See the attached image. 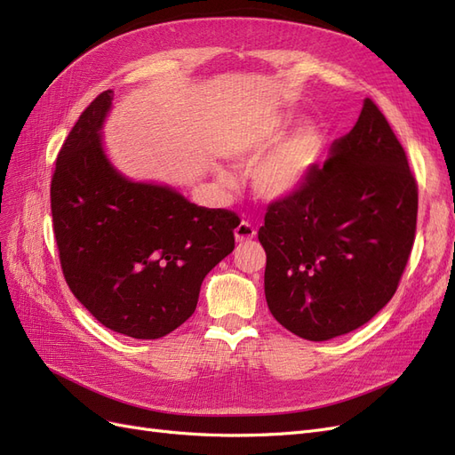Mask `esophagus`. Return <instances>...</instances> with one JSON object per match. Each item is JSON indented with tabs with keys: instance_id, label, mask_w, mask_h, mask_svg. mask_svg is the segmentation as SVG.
Here are the masks:
<instances>
[{
	"instance_id": "1",
	"label": "esophagus",
	"mask_w": 455,
	"mask_h": 455,
	"mask_svg": "<svg viewBox=\"0 0 455 455\" xmlns=\"http://www.w3.org/2000/svg\"><path fill=\"white\" fill-rule=\"evenodd\" d=\"M235 236L238 242H248L255 236V228L248 223V220H242V223L235 228Z\"/></svg>"
}]
</instances>
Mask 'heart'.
<instances>
[{"label":"heart","mask_w":455,"mask_h":455,"mask_svg":"<svg viewBox=\"0 0 455 455\" xmlns=\"http://www.w3.org/2000/svg\"><path fill=\"white\" fill-rule=\"evenodd\" d=\"M281 128L276 124L269 128H261L258 132L238 140V142L228 149L230 157L238 161L240 165H251L265 155L266 157L255 169V184L265 196H286L299 188V184L306 180L309 169L315 163L321 138L319 132L311 124L298 128V131L283 140L273 151H269L278 140H281ZM219 180L225 186L235 184L232 174L220 171Z\"/></svg>","instance_id":"heart-1"}]
</instances>
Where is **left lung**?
Listing matches in <instances>:
<instances>
[{
	"instance_id": "1",
	"label": "left lung",
	"mask_w": 455,
	"mask_h": 455,
	"mask_svg": "<svg viewBox=\"0 0 455 455\" xmlns=\"http://www.w3.org/2000/svg\"><path fill=\"white\" fill-rule=\"evenodd\" d=\"M415 228V177L387 116L367 98L324 165L267 207L258 238L273 317L313 342L355 331L398 290Z\"/></svg>"
}]
</instances>
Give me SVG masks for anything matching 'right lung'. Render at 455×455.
<instances>
[{"mask_svg":"<svg viewBox=\"0 0 455 455\" xmlns=\"http://www.w3.org/2000/svg\"><path fill=\"white\" fill-rule=\"evenodd\" d=\"M106 90L78 116L52 177L53 235L65 281L103 327L161 339L192 317L205 275L235 250L236 213L132 182L103 154Z\"/></svg>","mask_w":455,"mask_h":455,"instance_id":"add662e5","label":"right lung"}]
</instances>
